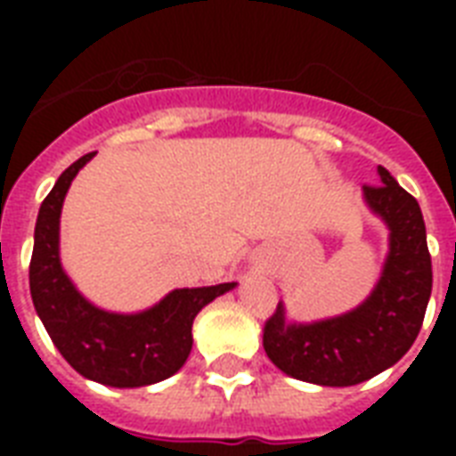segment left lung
<instances>
[{"instance_id": "8db88e82", "label": "left lung", "mask_w": 456, "mask_h": 456, "mask_svg": "<svg viewBox=\"0 0 456 456\" xmlns=\"http://www.w3.org/2000/svg\"><path fill=\"white\" fill-rule=\"evenodd\" d=\"M362 196L388 227V256L374 291L354 310L310 324L289 322L284 303L265 324V353L286 376L317 386H357L393 367L417 340L431 298L433 272L417 199L379 165Z\"/></svg>"}]
</instances>
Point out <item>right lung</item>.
Instances as JSON below:
<instances>
[{
	"instance_id": "obj_1",
	"label": "right lung",
	"mask_w": 456,
	"mask_h": 456,
	"mask_svg": "<svg viewBox=\"0 0 456 456\" xmlns=\"http://www.w3.org/2000/svg\"><path fill=\"white\" fill-rule=\"evenodd\" d=\"M94 153L63 170L39 206L30 260V296L63 360L89 381L110 388H142L165 381L191 353L193 319L232 284L175 289L142 312H109L89 303L61 265V208L75 175Z\"/></svg>"
}]
</instances>
